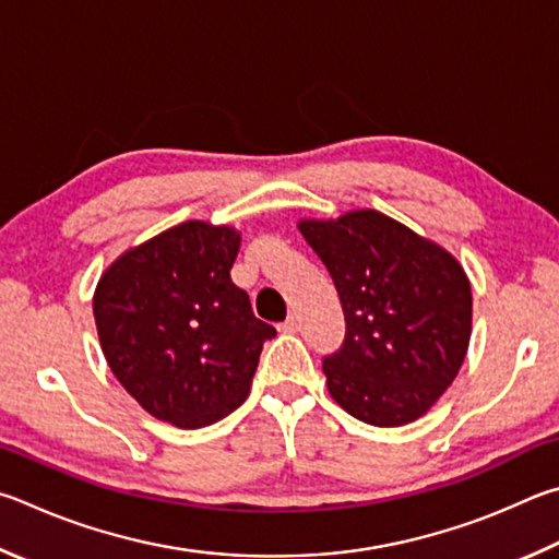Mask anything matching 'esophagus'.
Returning a JSON list of instances; mask_svg holds the SVG:
<instances>
[{"label":"esophagus","mask_w":559,"mask_h":559,"mask_svg":"<svg viewBox=\"0 0 559 559\" xmlns=\"http://www.w3.org/2000/svg\"><path fill=\"white\" fill-rule=\"evenodd\" d=\"M299 326H301L299 317L297 314H289L285 324H282V331H289V334H295V331H299Z\"/></svg>","instance_id":"1"}]
</instances>
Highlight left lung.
Masks as SVG:
<instances>
[{
    "instance_id": "1",
    "label": "left lung",
    "mask_w": 559,
    "mask_h": 559,
    "mask_svg": "<svg viewBox=\"0 0 559 559\" xmlns=\"http://www.w3.org/2000/svg\"><path fill=\"white\" fill-rule=\"evenodd\" d=\"M334 280L346 338L324 358L331 397L366 425L423 417L452 385L472 336V285L437 242L378 211L299 221Z\"/></svg>"
}]
</instances>
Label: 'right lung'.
Segmentation results:
<instances>
[{"mask_svg":"<svg viewBox=\"0 0 559 559\" xmlns=\"http://www.w3.org/2000/svg\"><path fill=\"white\" fill-rule=\"evenodd\" d=\"M238 250L240 233L228 225L186 221L120 254L97 282L107 366L162 423L199 429L230 415L277 334L233 285Z\"/></svg>","mask_w":559,"mask_h":559,"instance_id":"obj_1","label":"right lung"}]
</instances>
